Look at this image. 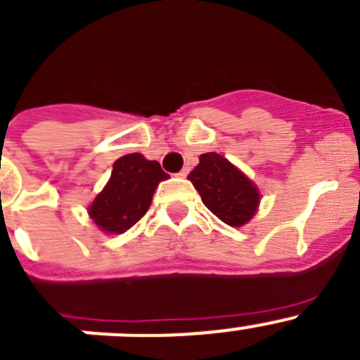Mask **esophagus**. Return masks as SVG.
Instances as JSON below:
<instances>
[{
  "label": "esophagus",
  "instance_id": "1",
  "mask_svg": "<svg viewBox=\"0 0 360 360\" xmlns=\"http://www.w3.org/2000/svg\"><path fill=\"white\" fill-rule=\"evenodd\" d=\"M187 173H189V167H184V169L178 173V176H187Z\"/></svg>",
  "mask_w": 360,
  "mask_h": 360
}]
</instances>
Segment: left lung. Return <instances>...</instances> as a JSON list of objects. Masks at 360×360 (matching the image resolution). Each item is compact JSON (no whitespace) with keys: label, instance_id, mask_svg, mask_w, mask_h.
<instances>
[{"label":"left lung","instance_id":"left-lung-1","mask_svg":"<svg viewBox=\"0 0 360 360\" xmlns=\"http://www.w3.org/2000/svg\"><path fill=\"white\" fill-rule=\"evenodd\" d=\"M189 180L205 207L231 227H241L256 212V186L218 153L200 155V164L189 173Z\"/></svg>","mask_w":360,"mask_h":360}]
</instances>
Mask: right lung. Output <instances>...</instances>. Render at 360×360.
<instances>
[{
  "label": "right lung",
  "instance_id": "right-lung-1",
  "mask_svg": "<svg viewBox=\"0 0 360 360\" xmlns=\"http://www.w3.org/2000/svg\"><path fill=\"white\" fill-rule=\"evenodd\" d=\"M169 178L157 160H146L141 153L124 155L113 164L110 182L88 209L101 231L120 234L139 221L151 205L158 182Z\"/></svg>",
  "mask_w": 360,
  "mask_h": 360
}]
</instances>
